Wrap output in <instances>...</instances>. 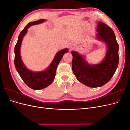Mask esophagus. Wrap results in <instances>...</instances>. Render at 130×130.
Here are the masks:
<instances>
[{
  "mask_svg": "<svg viewBox=\"0 0 130 130\" xmlns=\"http://www.w3.org/2000/svg\"><path fill=\"white\" fill-rule=\"evenodd\" d=\"M74 47H75L74 44H70V45H69V49H70V50H71V49H72L74 48Z\"/></svg>",
  "mask_w": 130,
  "mask_h": 130,
  "instance_id": "34e87169",
  "label": "esophagus"
}]
</instances>
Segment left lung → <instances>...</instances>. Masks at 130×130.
Returning a JSON list of instances; mask_svg holds the SVG:
<instances>
[{
	"mask_svg": "<svg viewBox=\"0 0 130 130\" xmlns=\"http://www.w3.org/2000/svg\"><path fill=\"white\" fill-rule=\"evenodd\" d=\"M98 40L107 45L104 60L99 64L90 65L78 53L72 51V69L77 80L90 87L103 86L111 79L119 63V45L113 30L105 23L99 22L96 29Z\"/></svg>",
	"mask_w": 130,
	"mask_h": 130,
	"instance_id": "1",
	"label": "left lung"
}]
</instances>
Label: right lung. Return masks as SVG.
<instances>
[{
	"label": "right lung",
	"instance_id": "add662e5",
	"mask_svg": "<svg viewBox=\"0 0 130 130\" xmlns=\"http://www.w3.org/2000/svg\"><path fill=\"white\" fill-rule=\"evenodd\" d=\"M45 19L30 22L19 34L18 41L14 47V66L15 69L25 84L32 89L39 90L46 88L53 82L55 76L57 67L64 53L68 52L66 48L58 52L55 56L52 63L45 70L39 72H33L29 70L23 64L22 61L20 49L23 38L26 34L27 29L33 25H36L44 22Z\"/></svg>",
	"mask_w": 130,
	"mask_h": 130
}]
</instances>
